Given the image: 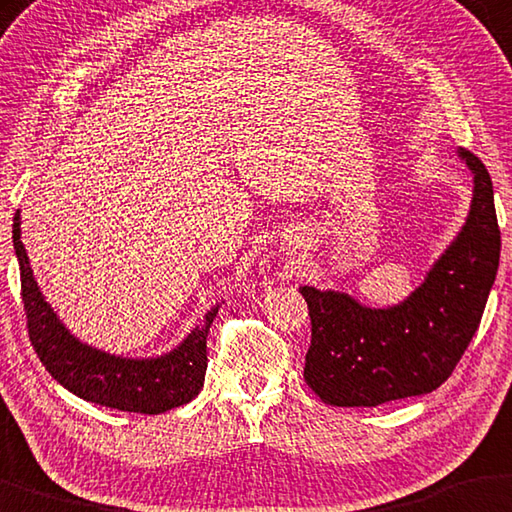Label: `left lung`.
Listing matches in <instances>:
<instances>
[{"mask_svg":"<svg viewBox=\"0 0 512 512\" xmlns=\"http://www.w3.org/2000/svg\"><path fill=\"white\" fill-rule=\"evenodd\" d=\"M472 172V201L458 236L399 304L372 308L349 292L301 286L313 324L304 379L324 404L379 406L445 383L481 324L499 267L501 236L485 165L458 149Z\"/></svg>","mask_w":512,"mask_h":512,"instance_id":"8db88e82","label":"left lung"}]
</instances>
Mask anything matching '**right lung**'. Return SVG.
<instances>
[{
  "mask_svg": "<svg viewBox=\"0 0 512 512\" xmlns=\"http://www.w3.org/2000/svg\"><path fill=\"white\" fill-rule=\"evenodd\" d=\"M22 217H13V247L20 263L22 301L27 313L29 338L47 372L77 395L92 404L127 410V413L158 415L188 404L204 388L208 367L206 338L220 304L206 311L177 347L161 356L129 358L97 349L79 340L45 299L29 265L22 245Z\"/></svg>",
  "mask_w": 512,
  "mask_h": 512,
  "instance_id": "add662e5",
  "label": "right lung"
}]
</instances>
